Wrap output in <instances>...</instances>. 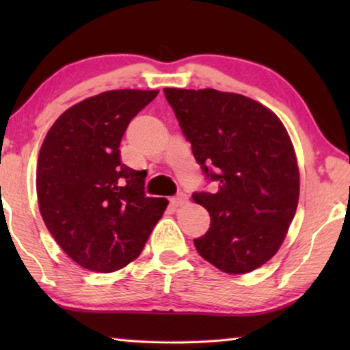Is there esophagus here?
<instances>
[{
    "mask_svg": "<svg viewBox=\"0 0 350 350\" xmlns=\"http://www.w3.org/2000/svg\"><path fill=\"white\" fill-rule=\"evenodd\" d=\"M171 204H173V206H183L188 204V196L185 193H179L176 194V196L171 199Z\"/></svg>",
    "mask_w": 350,
    "mask_h": 350,
    "instance_id": "34e87169",
    "label": "esophagus"
}]
</instances>
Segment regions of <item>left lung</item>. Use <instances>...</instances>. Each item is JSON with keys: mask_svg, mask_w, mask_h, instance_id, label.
Returning a JSON list of instances; mask_svg holds the SVG:
<instances>
[{"mask_svg": "<svg viewBox=\"0 0 350 350\" xmlns=\"http://www.w3.org/2000/svg\"><path fill=\"white\" fill-rule=\"evenodd\" d=\"M193 156L216 193H193L210 213L194 239L198 253L225 273H248L280 250L299 199V171L286 128L241 94L165 88Z\"/></svg>", "mask_w": 350, "mask_h": 350, "instance_id": "left-lung-1", "label": "left lung"}]
</instances>
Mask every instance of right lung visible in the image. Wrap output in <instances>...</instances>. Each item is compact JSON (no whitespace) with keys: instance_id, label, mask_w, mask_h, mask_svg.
<instances>
[{"instance_id":"obj_1","label":"right lung","mask_w":350,"mask_h":350,"mask_svg":"<svg viewBox=\"0 0 350 350\" xmlns=\"http://www.w3.org/2000/svg\"><path fill=\"white\" fill-rule=\"evenodd\" d=\"M159 91L118 90L64 111L38 154L41 217L57 244L83 269L111 273L144 250L168 200L148 198L144 171L122 163L129 122Z\"/></svg>"}]
</instances>
